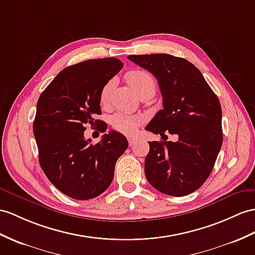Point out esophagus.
Segmentation results:
<instances>
[{
	"label": "esophagus",
	"instance_id": "1",
	"mask_svg": "<svg viewBox=\"0 0 255 255\" xmlns=\"http://www.w3.org/2000/svg\"><path fill=\"white\" fill-rule=\"evenodd\" d=\"M128 145H129V146H134V145L136 144V141H137V140H136V139L133 138V137H128Z\"/></svg>",
	"mask_w": 255,
	"mask_h": 255
}]
</instances>
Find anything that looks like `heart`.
<instances>
[{"label": "heart", "mask_w": 255, "mask_h": 255, "mask_svg": "<svg viewBox=\"0 0 255 255\" xmlns=\"http://www.w3.org/2000/svg\"><path fill=\"white\" fill-rule=\"evenodd\" d=\"M126 80L128 85L135 91L138 96L141 95H150L152 96L157 90V82L151 73L142 69H134L126 73ZM113 89V82L109 81L105 84L102 91L99 99L103 105L106 104L110 96V92ZM141 122L140 117L133 116L127 113H118L113 116L110 120V124L117 131L124 134H132L135 132Z\"/></svg>", "instance_id": "heart-1"}]
</instances>
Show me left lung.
Instances as JSON below:
<instances>
[{
	"label": "left lung",
	"mask_w": 255,
	"mask_h": 255,
	"mask_svg": "<svg viewBox=\"0 0 255 255\" xmlns=\"http://www.w3.org/2000/svg\"><path fill=\"white\" fill-rule=\"evenodd\" d=\"M128 58L152 73L163 97L146 127L176 141H148L145 175L162 194L183 197L200 188L213 170L222 142V108L202 73L190 61L169 54L129 55ZM167 136V135H165Z\"/></svg>",
	"instance_id": "8db88e82"
}]
</instances>
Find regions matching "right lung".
Here are the masks:
<instances>
[{
  "mask_svg": "<svg viewBox=\"0 0 255 255\" xmlns=\"http://www.w3.org/2000/svg\"><path fill=\"white\" fill-rule=\"evenodd\" d=\"M123 67L115 57L90 59L60 71L42 92L36 104L33 134L39 162L56 188L77 200L93 199L106 190L115 175L117 160L128 142L123 134L110 131L92 144L84 138L86 126L107 124L96 120L101 91Z\"/></svg>",
  "mask_w": 255,
  "mask_h": 255,
  "instance_id": "1",
  "label": "right lung"
}]
</instances>
